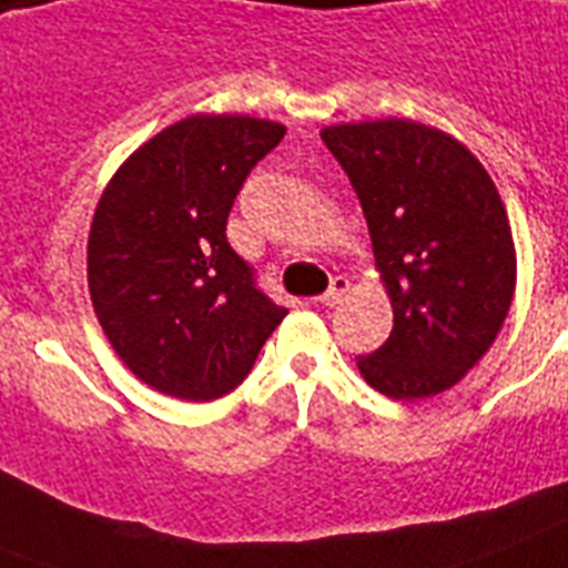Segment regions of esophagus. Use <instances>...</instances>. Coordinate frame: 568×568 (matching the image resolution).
<instances>
[{
	"instance_id": "34e87169",
	"label": "esophagus",
	"mask_w": 568,
	"mask_h": 568,
	"mask_svg": "<svg viewBox=\"0 0 568 568\" xmlns=\"http://www.w3.org/2000/svg\"><path fill=\"white\" fill-rule=\"evenodd\" d=\"M347 292H349L347 276H332L329 288H326V294L321 297V303H324V306H338L341 300L347 297Z\"/></svg>"
}]
</instances>
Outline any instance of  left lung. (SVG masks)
I'll return each mask as SVG.
<instances>
[{"mask_svg": "<svg viewBox=\"0 0 568 568\" xmlns=\"http://www.w3.org/2000/svg\"><path fill=\"white\" fill-rule=\"evenodd\" d=\"M321 140L362 201L394 308L388 341L358 371L390 399L444 394L493 347L514 300L499 189L467 145L412 119L329 124Z\"/></svg>", "mask_w": 568, "mask_h": 568, "instance_id": "1", "label": "left lung"}]
</instances>
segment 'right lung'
Masks as SVG:
<instances>
[{
  "label": "right lung",
  "mask_w": 568,
  "mask_h": 568,
  "mask_svg": "<svg viewBox=\"0 0 568 568\" xmlns=\"http://www.w3.org/2000/svg\"><path fill=\"white\" fill-rule=\"evenodd\" d=\"M285 124L195 113L142 142L104 186L87 242L95 317L124 367L210 403L251 373L288 312L256 288L227 215Z\"/></svg>",
  "instance_id": "1"
}]
</instances>
